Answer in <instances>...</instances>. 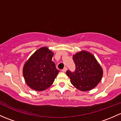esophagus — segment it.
Masks as SVG:
<instances>
[{"instance_id":"esophagus-1","label":"esophagus","mask_w":121,"mask_h":121,"mask_svg":"<svg viewBox=\"0 0 121 121\" xmlns=\"http://www.w3.org/2000/svg\"><path fill=\"white\" fill-rule=\"evenodd\" d=\"M67 67H64V68L63 69V70H62V71H63V72H65L66 71H67Z\"/></svg>"}]
</instances>
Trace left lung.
<instances>
[{"mask_svg": "<svg viewBox=\"0 0 121 121\" xmlns=\"http://www.w3.org/2000/svg\"><path fill=\"white\" fill-rule=\"evenodd\" d=\"M72 58L75 71L66 72L72 85L83 91L95 88L101 81L103 72L95 56L89 52L81 51L73 55Z\"/></svg>", "mask_w": 121, "mask_h": 121, "instance_id": "1", "label": "left lung"}]
</instances>
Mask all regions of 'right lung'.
Returning a JSON list of instances; mask_svg holds the SVG:
<instances>
[{
	"instance_id": "right-lung-1",
	"label": "right lung",
	"mask_w": 121,
	"mask_h": 121,
	"mask_svg": "<svg viewBox=\"0 0 121 121\" xmlns=\"http://www.w3.org/2000/svg\"><path fill=\"white\" fill-rule=\"evenodd\" d=\"M53 54L47 47H42L25 62L22 73L25 82L32 89L44 91L54 82L59 71L52 61Z\"/></svg>"
}]
</instances>
